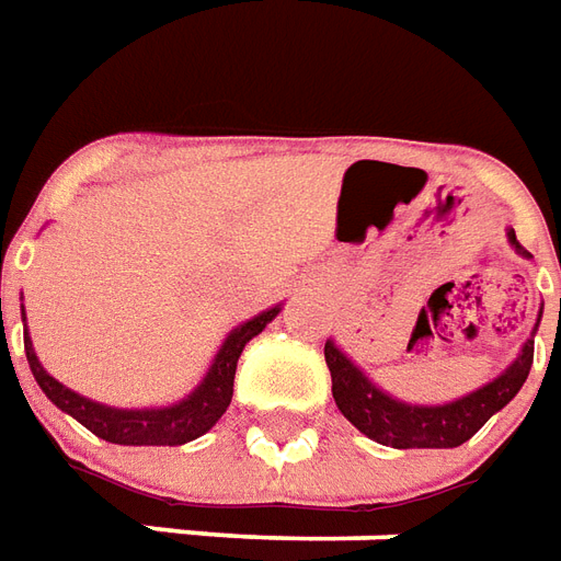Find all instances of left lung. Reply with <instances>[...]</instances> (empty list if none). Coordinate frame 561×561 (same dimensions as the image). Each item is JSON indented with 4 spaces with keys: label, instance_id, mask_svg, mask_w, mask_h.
Segmentation results:
<instances>
[{
    "label": "left lung",
    "instance_id": "left-lung-1",
    "mask_svg": "<svg viewBox=\"0 0 561 561\" xmlns=\"http://www.w3.org/2000/svg\"><path fill=\"white\" fill-rule=\"evenodd\" d=\"M507 241L523 260H531V253L516 241L514 229H507ZM541 313L543 305L538 311V323L531 329V337L519 347L516 359L504 368L502 375L492 377L490 383H483L462 399L444 401V404H411V401L389 396L387 389L377 387L375 380L329 337L325 341V365L332 371V396H335L337 411L347 416L365 438L377 440L383 447H396V450L459 447L523 389L531 359H535V332L541 325Z\"/></svg>",
    "mask_w": 561,
    "mask_h": 561
}]
</instances>
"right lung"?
Masks as SVG:
<instances>
[{"label": "right lung", "instance_id": "add662e5", "mask_svg": "<svg viewBox=\"0 0 561 561\" xmlns=\"http://www.w3.org/2000/svg\"><path fill=\"white\" fill-rule=\"evenodd\" d=\"M23 301V296H20ZM284 311V305L265 308L256 317H250L241 325H236L229 335L224 337L220 351L214 353L208 371L198 380L190 396L162 408H111L102 401H93L75 392V389L62 387L57 377L45 371V365L38 363L30 332H23V351L33 368L35 383L42 387L47 399L57 404L62 414L75 416L81 426H87L93 435L111 444H123V447H178L186 440H196L205 435L220 416L226 414L229 401H232V383H236L238 356L248 347L250 337H256L272 323L277 313ZM20 320L26 323V311L20 305ZM5 332V325H2Z\"/></svg>", "mask_w": 561, "mask_h": 561}]
</instances>
